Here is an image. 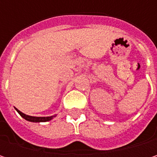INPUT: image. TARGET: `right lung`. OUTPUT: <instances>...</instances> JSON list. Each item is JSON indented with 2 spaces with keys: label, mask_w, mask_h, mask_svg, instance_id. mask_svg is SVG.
Wrapping results in <instances>:
<instances>
[{
  "label": "right lung",
  "mask_w": 157,
  "mask_h": 157,
  "mask_svg": "<svg viewBox=\"0 0 157 157\" xmlns=\"http://www.w3.org/2000/svg\"><path fill=\"white\" fill-rule=\"evenodd\" d=\"M15 108V107H14ZM15 110L19 113V114L24 118L26 121H29V122H33V123H42V122H48V121H51L53 117L56 116V114L54 115H51V116H44V117H41V116H31V115H27L23 113H21V111L15 108Z\"/></svg>",
  "instance_id": "right-lung-1"
}]
</instances>
